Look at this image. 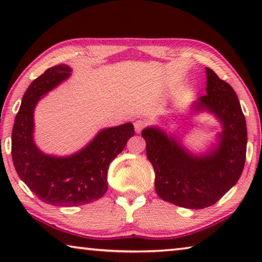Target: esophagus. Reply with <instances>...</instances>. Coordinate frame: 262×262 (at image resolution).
Listing matches in <instances>:
<instances>
[{
    "instance_id": "34e87169",
    "label": "esophagus",
    "mask_w": 262,
    "mask_h": 262,
    "mask_svg": "<svg viewBox=\"0 0 262 262\" xmlns=\"http://www.w3.org/2000/svg\"><path fill=\"white\" fill-rule=\"evenodd\" d=\"M145 125H147V123H145V121H143V120H136V121L134 122L135 132H136V133H141V130L143 129V128L145 127Z\"/></svg>"
}]
</instances>
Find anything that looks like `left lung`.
Returning <instances> with one entry per match:
<instances>
[{"instance_id":"obj_1","label":"left lung","mask_w":262,"mask_h":262,"mask_svg":"<svg viewBox=\"0 0 262 262\" xmlns=\"http://www.w3.org/2000/svg\"><path fill=\"white\" fill-rule=\"evenodd\" d=\"M206 74L207 95L194 101L193 110L208 111L221 122L222 132L210 150L194 155L161 128L142 130L156 193L162 200L188 209L215 205L237 184L246 158V121L236 92L211 69L206 68Z\"/></svg>"}]
</instances>
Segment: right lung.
<instances>
[{"mask_svg": "<svg viewBox=\"0 0 262 262\" xmlns=\"http://www.w3.org/2000/svg\"><path fill=\"white\" fill-rule=\"evenodd\" d=\"M72 74L67 64L48 68L30 84L21 99L11 135L12 162L19 178L42 202L75 207L98 200L107 190L111 162L134 136V126L101 129L86 147L66 157L43 154L33 140L35 105Z\"/></svg>", "mask_w": 262, "mask_h": 262, "instance_id": "right-lung-1", "label": "right lung"}]
</instances>
